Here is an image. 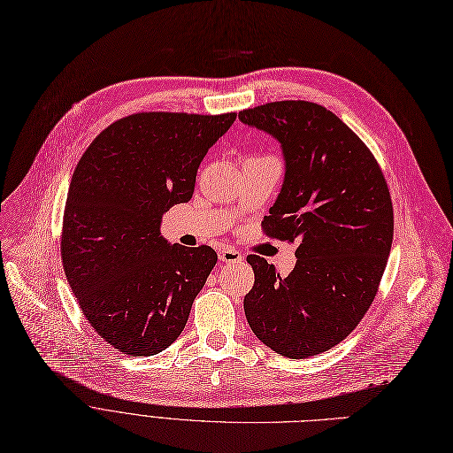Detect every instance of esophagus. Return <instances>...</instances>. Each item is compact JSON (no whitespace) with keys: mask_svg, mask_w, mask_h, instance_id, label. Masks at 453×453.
<instances>
[{"mask_svg":"<svg viewBox=\"0 0 453 453\" xmlns=\"http://www.w3.org/2000/svg\"><path fill=\"white\" fill-rule=\"evenodd\" d=\"M219 260L225 264H235V262H242V252L235 250L234 247H223L219 249Z\"/></svg>","mask_w":453,"mask_h":453,"instance_id":"1","label":"esophagus"}]
</instances>
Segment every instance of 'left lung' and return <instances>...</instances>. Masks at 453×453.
<instances>
[{"label":"left lung","instance_id":"8db88e82","mask_svg":"<svg viewBox=\"0 0 453 453\" xmlns=\"http://www.w3.org/2000/svg\"><path fill=\"white\" fill-rule=\"evenodd\" d=\"M282 143V191L262 221L271 240L296 243L280 276L250 254L243 308L254 335L291 359L330 350L371 308L391 252L393 201L371 149L325 106L273 101L240 112Z\"/></svg>","mask_w":453,"mask_h":453}]
</instances>
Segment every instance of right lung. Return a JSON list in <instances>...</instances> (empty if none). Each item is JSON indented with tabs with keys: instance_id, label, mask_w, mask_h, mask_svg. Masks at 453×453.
Masks as SVG:
<instances>
[{
	"instance_id": "right-lung-1",
	"label": "right lung",
	"mask_w": 453,
	"mask_h": 453,
	"mask_svg": "<svg viewBox=\"0 0 453 453\" xmlns=\"http://www.w3.org/2000/svg\"><path fill=\"white\" fill-rule=\"evenodd\" d=\"M235 112H138L81 157L64 208L60 256L90 326L127 356H155L184 330L218 254L169 245L162 215L188 203L208 149Z\"/></svg>"
}]
</instances>
